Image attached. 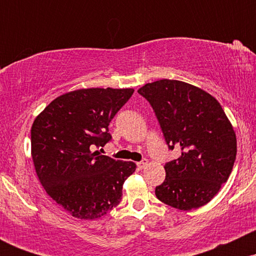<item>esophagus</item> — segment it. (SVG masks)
I'll list each match as a JSON object with an SVG mask.
<instances>
[{
	"label": "esophagus",
	"mask_w": 256,
	"mask_h": 256,
	"mask_svg": "<svg viewBox=\"0 0 256 256\" xmlns=\"http://www.w3.org/2000/svg\"><path fill=\"white\" fill-rule=\"evenodd\" d=\"M146 165H148V160H146V158H144V160L140 161V162H137V167L140 170H143Z\"/></svg>",
	"instance_id": "obj_1"
}]
</instances>
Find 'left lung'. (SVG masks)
Segmentation results:
<instances>
[{
  "label": "left lung",
  "instance_id": "8db88e82",
  "mask_svg": "<svg viewBox=\"0 0 256 256\" xmlns=\"http://www.w3.org/2000/svg\"><path fill=\"white\" fill-rule=\"evenodd\" d=\"M138 94L152 104L168 148L182 152L165 165L156 198L180 210L207 204L236 160V134L224 110L207 91L173 79L143 85Z\"/></svg>",
  "mask_w": 256,
  "mask_h": 256
}]
</instances>
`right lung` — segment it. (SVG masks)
I'll return each mask as SVG.
<instances>
[{
	"mask_svg": "<svg viewBox=\"0 0 256 256\" xmlns=\"http://www.w3.org/2000/svg\"><path fill=\"white\" fill-rule=\"evenodd\" d=\"M134 89L90 88L64 94L44 108L31 128V155L44 190L78 219L101 218L122 201V184L136 171L94 149L112 136L108 125Z\"/></svg>",
	"mask_w": 256,
	"mask_h": 256,
	"instance_id": "add662e5",
	"label": "right lung"
}]
</instances>
